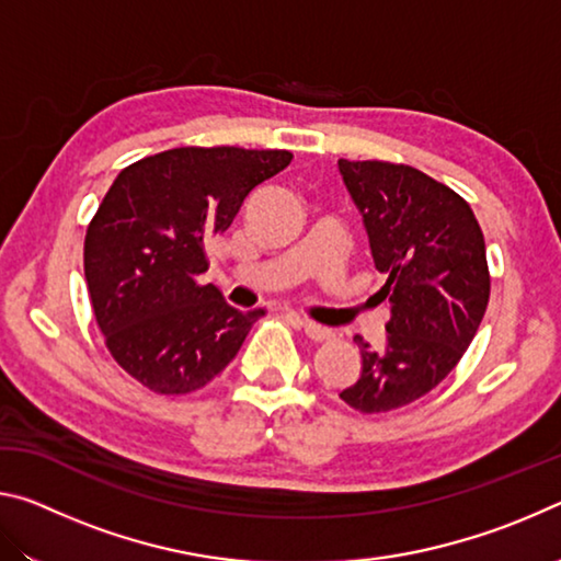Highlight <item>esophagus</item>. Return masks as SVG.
Segmentation results:
<instances>
[{
  "label": "esophagus",
  "mask_w": 561,
  "mask_h": 561,
  "mask_svg": "<svg viewBox=\"0 0 561 561\" xmlns=\"http://www.w3.org/2000/svg\"><path fill=\"white\" fill-rule=\"evenodd\" d=\"M301 327H304V334H307L311 341H329L331 336H334V334H331V329L321 327L311 319H301Z\"/></svg>",
  "instance_id": "34e87169"
}]
</instances>
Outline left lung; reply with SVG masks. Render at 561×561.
Returning a JSON list of instances; mask_svg holds the SVG:
<instances>
[{"label":"left lung","instance_id":"obj_1","mask_svg":"<svg viewBox=\"0 0 561 561\" xmlns=\"http://www.w3.org/2000/svg\"><path fill=\"white\" fill-rule=\"evenodd\" d=\"M351 201L386 274L383 348L364 339L360 376L339 396L360 413H388L431 393L468 351L490 301L485 237L470 205L431 175L383 160H339Z\"/></svg>","mask_w":561,"mask_h":561}]
</instances>
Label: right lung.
I'll return each mask as SVG.
<instances>
[{
	"label": "right lung",
	"instance_id": "obj_1",
	"mask_svg": "<svg viewBox=\"0 0 561 561\" xmlns=\"http://www.w3.org/2000/svg\"><path fill=\"white\" fill-rule=\"evenodd\" d=\"M291 158L289 150L173 148L113 180L87 230L83 272L111 356L153 393L183 396L210 383L264 317L201 284L205 242Z\"/></svg>",
	"mask_w": 561,
	"mask_h": 561
}]
</instances>
